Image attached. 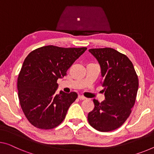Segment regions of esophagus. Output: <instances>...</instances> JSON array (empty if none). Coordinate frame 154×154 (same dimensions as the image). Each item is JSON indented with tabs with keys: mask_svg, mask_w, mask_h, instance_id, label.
I'll return each instance as SVG.
<instances>
[{
	"mask_svg": "<svg viewBox=\"0 0 154 154\" xmlns=\"http://www.w3.org/2000/svg\"><path fill=\"white\" fill-rule=\"evenodd\" d=\"M79 98L80 99V100H85V99H86V98H85V96H82V95H79Z\"/></svg>",
	"mask_w": 154,
	"mask_h": 154,
	"instance_id": "34e87169",
	"label": "esophagus"
}]
</instances>
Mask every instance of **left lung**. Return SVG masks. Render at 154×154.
<instances>
[{
  "label": "left lung",
  "mask_w": 154,
  "mask_h": 154,
  "mask_svg": "<svg viewBox=\"0 0 154 154\" xmlns=\"http://www.w3.org/2000/svg\"><path fill=\"white\" fill-rule=\"evenodd\" d=\"M100 64L105 100L94 99V109L88 122L102 132L113 131L123 125L131 113L138 89V79L129 58L114 49H90Z\"/></svg>",
  "instance_id": "8db88e82"
}]
</instances>
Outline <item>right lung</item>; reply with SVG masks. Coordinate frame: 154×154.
<instances>
[{"instance_id": "1", "label": "right lung", "mask_w": 154, "mask_h": 154, "mask_svg": "<svg viewBox=\"0 0 154 154\" xmlns=\"http://www.w3.org/2000/svg\"><path fill=\"white\" fill-rule=\"evenodd\" d=\"M86 49L47 45L26 57L18 77V95L23 113L34 127L51 129L65 119L78 94L62 91L56 94L57 80L67 75V69Z\"/></svg>"}]
</instances>
